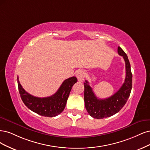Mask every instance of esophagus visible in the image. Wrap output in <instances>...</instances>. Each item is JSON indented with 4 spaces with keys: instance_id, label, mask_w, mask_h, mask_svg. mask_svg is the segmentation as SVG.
Here are the masks:
<instances>
[{
    "instance_id": "34e87169",
    "label": "esophagus",
    "mask_w": 150,
    "mask_h": 150,
    "mask_svg": "<svg viewBox=\"0 0 150 150\" xmlns=\"http://www.w3.org/2000/svg\"><path fill=\"white\" fill-rule=\"evenodd\" d=\"M76 76L79 81H83L85 79V72L83 70H79L76 72Z\"/></svg>"
}]
</instances>
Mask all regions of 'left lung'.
<instances>
[{"instance_id": "1", "label": "left lung", "mask_w": 150, "mask_h": 150, "mask_svg": "<svg viewBox=\"0 0 150 150\" xmlns=\"http://www.w3.org/2000/svg\"><path fill=\"white\" fill-rule=\"evenodd\" d=\"M118 53L125 62L126 77L123 85L114 95L105 99L96 97L88 81L84 83L85 106L88 114L94 118L102 119L110 117L122 109L127 103L132 88V74L128 57L122 48L118 47Z\"/></svg>"}]
</instances>
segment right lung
Listing matches in <instances>:
<instances>
[{
    "instance_id": "1",
    "label": "right lung",
    "mask_w": 150,
    "mask_h": 150,
    "mask_svg": "<svg viewBox=\"0 0 150 150\" xmlns=\"http://www.w3.org/2000/svg\"><path fill=\"white\" fill-rule=\"evenodd\" d=\"M76 82L75 76L70 77L63 82L55 94L49 97L39 98L27 93L17 78L19 93L24 104L32 112L47 117H55L64 111L71 87Z\"/></svg>"
}]
</instances>
